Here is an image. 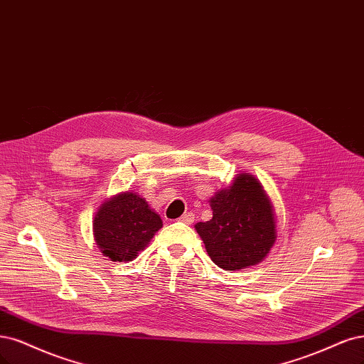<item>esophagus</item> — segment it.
<instances>
[{
    "instance_id": "obj_1",
    "label": "esophagus",
    "mask_w": 364,
    "mask_h": 364,
    "mask_svg": "<svg viewBox=\"0 0 364 364\" xmlns=\"http://www.w3.org/2000/svg\"><path fill=\"white\" fill-rule=\"evenodd\" d=\"M179 221H182L185 224H193L194 223V214H193V212H185V214L179 218Z\"/></svg>"
}]
</instances>
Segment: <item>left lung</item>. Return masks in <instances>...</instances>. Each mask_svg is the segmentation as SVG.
<instances>
[{"mask_svg": "<svg viewBox=\"0 0 364 364\" xmlns=\"http://www.w3.org/2000/svg\"><path fill=\"white\" fill-rule=\"evenodd\" d=\"M212 218L197 223L212 262L225 271L256 265L275 241L269 198L257 179L240 174L229 190L210 198Z\"/></svg>", "mask_w": 364, "mask_h": 364, "instance_id": "1", "label": "left lung"}]
</instances>
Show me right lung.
Listing matches in <instances>:
<instances>
[{"mask_svg":"<svg viewBox=\"0 0 364 364\" xmlns=\"http://www.w3.org/2000/svg\"><path fill=\"white\" fill-rule=\"evenodd\" d=\"M162 228L156 212L134 193L112 197L93 221L96 244L111 260H132Z\"/></svg>","mask_w":364,"mask_h":364,"instance_id":"add662e5","label":"right lung"}]
</instances>
